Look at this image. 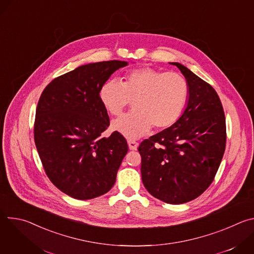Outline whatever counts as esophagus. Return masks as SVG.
<instances>
[{"mask_svg":"<svg viewBox=\"0 0 254 254\" xmlns=\"http://www.w3.org/2000/svg\"><path fill=\"white\" fill-rule=\"evenodd\" d=\"M127 144L129 150H136L138 147V143L134 140H127Z\"/></svg>","mask_w":254,"mask_h":254,"instance_id":"34e87169","label":"esophagus"}]
</instances>
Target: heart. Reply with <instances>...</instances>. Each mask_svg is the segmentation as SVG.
Segmentation results:
<instances>
[{
	"label": "heart",
	"mask_w": 254,
	"mask_h": 254,
	"mask_svg": "<svg viewBox=\"0 0 254 254\" xmlns=\"http://www.w3.org/2000/svg\"><path fill=\"white\" fill-rule=\"evenodd\" d=\"M189 96L188 82L176 72L151 68L132 69L120 79L107 80L98 92L104 110L112 116L122 115L132 101L133 112L113 121L111 127L129 139L148 133L153 126L163 129L182 116Z\"/></svg>",
	"instance_id": "heart-1"
}]
</instances>
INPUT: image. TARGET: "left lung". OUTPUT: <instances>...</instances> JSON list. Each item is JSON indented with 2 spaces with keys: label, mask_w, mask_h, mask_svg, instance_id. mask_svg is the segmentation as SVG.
Masks as SVG:
<instances>
[{
  "label": "left lung",
  "mask_w": 254,
  "mask_h": 254,
  "mask_svg": "<svg viewBox=\"0 0 254 254\" xmlns=\"http://www.w3.org/2000/svg\"><path fill=\"white\" fill-rule=\"evenodd\" d=\"M182 72L189 96L182 116L170 127L140 142L141 180L155 198L183 204L199 197L212 183L223 158L226 125L214 88L186 66Z\"/></svg>",
  "instance_id": "left-lung-1"
}]
</instances>
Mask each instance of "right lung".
Here are the masks:
<instances>
[{"instance_id":"1","label":"right lung","mask_w":254,"mask_h":254,"mask_svg":"<svg viewBox=\"0 0 254 254\" xmlns=\"http://www.w3.org/2000/svg\"><path fill=\"white\" fill-rule=\"evenodd\" d=\"M126 61L81 65L55 78L36 110L34 139L46 175L63 193L88 200L110 191L128 151L126 138L102 132L110 118L101 105V85Z\"/></svg>"}]
</instances>
